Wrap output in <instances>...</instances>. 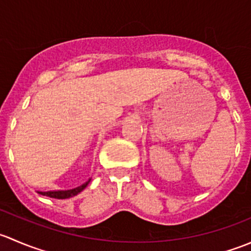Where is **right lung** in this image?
Instances as JSON below:
<instances>
[{"instance_id": "add662e5", "label": "right lung", "mask_w": 251, "mask_h": 251, "mask_svg": "<svg viewBox=\"0 0 251 251\" xmlns=\"http://www.w3.org/2000/svg\"><path fill=\"white\" fill-rule=\"evenodd\" d=\"M91 182V178H88V181H86L85 183H82L81 186L76 187V188L73 189H67V191H47V192H41L39 191L37 193L41 194V196H46L50 197V198H54V199H68L72 198V197L77 196L80 192H82L83 189L87 187V184Z\"/></svg>"}]
</instances>
